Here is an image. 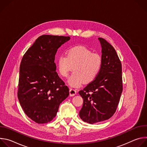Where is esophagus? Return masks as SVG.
<instances>
[{"mask_svg":"<svg viewBox=\"0 0 147 147\" xmlns=\"http://www.w3.org/2000/svg\"><path fill=\"white\" fill-rule=\"evenodd\" d=\"M77 94V91L76 90H74V89H70V96H74L76 94Z\"/></svg>","mask_w":147,"mask_h":147,"instance_id":"34e87169","label":"esophagus"}]
</instances>
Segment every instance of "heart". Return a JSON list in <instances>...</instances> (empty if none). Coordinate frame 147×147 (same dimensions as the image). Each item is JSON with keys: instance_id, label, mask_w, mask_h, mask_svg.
I'll use <instances>...</instances> for the list:
<instances>
[{"instance_id": "obj_1", "label": "heart", "mask_w": 147, "mask_h": 147, "mask_svg": "<svg viewBox=\"0 0 147 147\" xmlns=\"http://www.w3.org/2000/svg\"><path fill=\"white\" fill-rule=\"evenodd\" d=\"M57 66L63 77H67L73 69L67 81L71 87L78 88L84 82H91L97 77L102 66V58L85 47H75L70 49L66 55L59 56Z\"/></svg>"}]
</instances>
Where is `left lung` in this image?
I'll use <instances>...</instances> for the list:
<instances>
[{
    "label": "left lung",
    "instance_id": "left-lung-1",
    "mask_svg": "<svg viewBox=\"0 0 147 147\" xmlns=\"http://www.w3.org/2000/svg\"><path fill=\"white\" fill-rule=\"evenodd\" d=\"M98 39L102 48L101 70L95 80L78 92L83 99L79 116L90 124L108 120L114 115L123 91L121 63L117 54L105 39Z\"/></svg>",
    "mask_w": 147,
    "mask_h": 147
}]
</instances>
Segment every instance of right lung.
I'll return each instance as SVG.
<instances>
[{
  "mask_svg": "<svg viewBox=\"0 0 147 147\" xmlns=\"http://www.w3.org/2000/svg\"><path fill=\"white\" fill-rule=\"evenodd\" d=\"M70 36L43 35L23 56L20 66L17 96L27 116L38 124L50 122L69 88L56 71L55 55Z\"/></svg>",
  "mask_w": 147,
  "mask_h": 147,
  "instance_id": "add662e5",
  "label": "right lung"
}]
</instances>
